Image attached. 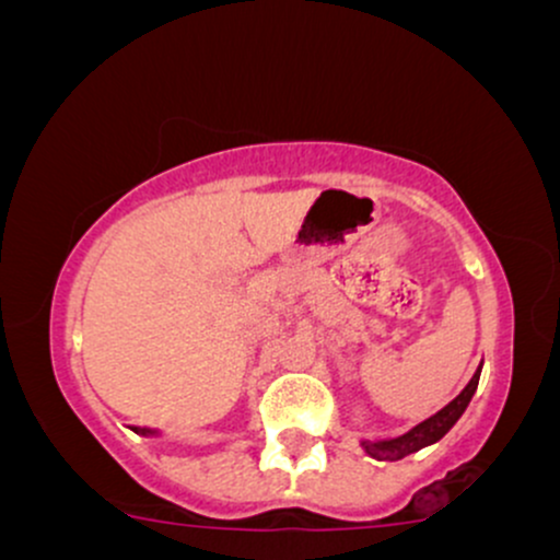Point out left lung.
<instances>
[{
  "label": "left lung",
  "mask_w": 560,
  "mask_h": 560,
  "mask_svg": "<svg viewBox=\"0 0 560 560\" xmlns=\"http://www.w3.org/2000/svg\"><path fill=\"white\" fill-rule=\"evenodd\" d=\"M481 365H485V361L477 365V371H474V376L468 378L466 387L460 389L458 395H455L453 400L445 405V408H440L436 413L429 416V419L413 423V427L402 434L376 436V440H361V447L376 460H400V458H405V455L419 453V450L440 442L442 436H445L450 429L458 423L460 416L466 413L468 402H471L474 392H477V387H479Z\"/></svg>",
  "instance_id": "obj_1"
}]
</instances>
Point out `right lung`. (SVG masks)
I'll return each mask as SVG.
<instances>
[{"label":"right lung","mask_w":560,"mask_h":560,"mask_svg":"<svg viewBox=\"0 0 560 560\" xmlns=\"http://www.w3.org/2000/svg\"><path fill=\"white\" fill-rule=\"evenodd\" d=\"M131 432H137L141 436H163L160 429H150V427H131Z\"/></svg>","instance_id":"1"}]
</instances>
